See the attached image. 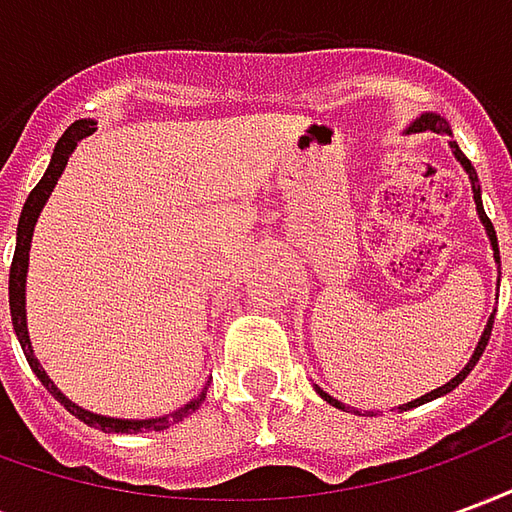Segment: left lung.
Wrapping results in <instances>:
<instances>
[{
  "label": "left lung",
  "instance_id": "left-lung-1",
  "mask_svg": "<svg viewBox=\"0 0 512 512\" xmlns=\"http://www.w3.org/2000/svg\"><path fill=\"white\" fill-rule=\"evenodd\" d=\"M422 131H433V134H452L450 123H447V120H444V117H441V115H436V112H425V115H419L417 120H414V123H411V126L406 128V134H422ZM450 147H452V156L461 161V167L466 169V175H469V183H472L474 205H477V216H480V222H483V227H485V235H488V241H491V249H494V263H496V266H499L502 260H499V244H496V230H494V224H491V219L485 216L483 197H480V180H477V172H474L472 161H469V158H466L461 153V147L455 145V142H450ZM491 329H494V312H491V318H488L483 334H480V340H477V348H474L472 359H469V362L463 365L461 373H458V376H455V378H450V381H447V384H444V386H439V389H433V392H428V395H422V397H417V400H411V403H403V406H397V411H408V408L422 406V403H428V400H436V397L452 392L455 386L461 384L463 378L472 373L474 365L480 362V356H483L485 345H488V337H491ZM315 392H318V395H321L323 400H326V403H332L334 408H343V411H354V414H359V411H356L354 406H345V403H340L337 397H332V395H329V392H323V389L318 384H315ZM367 417H376V411H367Z\"/></svg>",
  "mask_w": 512,
  "mask_h": 512
}]
</instances>
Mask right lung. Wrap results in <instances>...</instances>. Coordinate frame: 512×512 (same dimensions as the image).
<instances>
[{
    "instance_id": "obj_1",
    "label": "right lung",
    "mask_w": 512,
    "mask_h": 512,
    "mask_svg": "<svg viewBox=\"0 0 512 512\" xmlns=\"http://www.w3.org/2000/svg\"><path fill=\"white\" fill-rule=\"evenodd\" d=\"M95 120L84 117V120H76L73 126H68V131L60 136V142L54 147L51 153L49 169L46 175L40 178V183L35 189L29 191L27 202H24V211H21V219H18V230H16V255H13V266H10V318H13V329H16L18 343H21V351L27 356L29 367L32 373L40 378V384L49 389L51 395L60 400L62 406L71 411L73 417L82 419L84 425L90 428L104 430V433H147V430H164L175 422H183V419L194 414L197 408L202 406L205 400V392H208V384L202 386V392L197 397H191L186 406H180L178 411L172 414H164V417H153V419H120V417H104V414H95V411H87L79 403H73L71 397H65L57 389V384L51 381L49 373L43 370V365L38 362V356L32 351V343H29V329H27V268H29V246H32V233H35V224H38V216L43 211V205L49 202L51 191L57 186V180L65 172V164L68 158L76 150V145L82 142L84 136H90L95 131Z\"/></svg>"
}]
</instances>
